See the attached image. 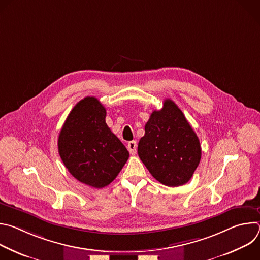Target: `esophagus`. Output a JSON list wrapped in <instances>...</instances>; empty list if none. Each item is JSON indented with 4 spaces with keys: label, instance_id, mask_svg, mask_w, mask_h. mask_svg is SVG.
Returning <instances> with one entry per match:
<instances>
[{
    "label": "esophagus",
    "instance_id": "34e87169",
    "mask_svg": "<svg viewBox=\"0 0 260 260\" xmlns=\"http://www.w3.org/2000/svg\"><path fill=\"white\" fill-rule=\"evenodd\" d=\"M137 142L136 141H131V142H128L127 143V149H128V151H129V153L131 154H136V152H137Z\"/></svg>",
    "mask_w": 260,
    "mask_h": 260
}]
</instances>
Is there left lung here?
Returning <instances> with one entry per match:
<instances>
[{
  "label": "left lung",
  "mask_w": 260,
  "mask_h": 260,
  "mask_svg": "<svg viewBox=\"0 0 260 260\" xmlns=\"http://www.w3.org/2000/svg\"><path fill=\"white\" fill-rule=\"evenodd\" d=\"M138 154L150 174L167 186H181L191 179L202 156L200 140L172 100H165L162 109L150 115Z\"/></svg>",
  "instance_id": "1"
}]
</instances>
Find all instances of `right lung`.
<instances>
[{
	"label": "right lung",
	"instance_id": "right-lung-1",
	"mask_svg": "<svg viewBox=\"0 0 260 260\" xmlns=\"http://www.w3.org/2000/svg\"><path fill=\"white\" fill-rule=\"evenodd\" d=\"M105 118L106 108L96 98L86 96L72 109L57 141L59 156L71 175L94 188L112 182L129 157Z\"/></svg>",
	"mask_w": 260,
	"mask_h": 260
}]
</instances>
